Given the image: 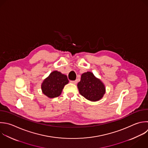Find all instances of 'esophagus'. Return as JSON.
Wrapping results in <instances>:
<instances>
[{"instance_id": "obj_1", "label": "esophagus", "mask_w": 148, "mask_h": 148, "mask_svg": "<svg viewBox=\"0 0 148 148\" xmlns=\"http://www.w3.org/2000/svg\"><path fill=\"white\" fill-rule=\"evenodd\" d=\"M70 82L71 83H73V84H76L77 83V81L76 80H71Z\"/></svg>"}]
</instances>
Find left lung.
Instances as JSON below:
<instances>
[{
  "label": "left lung",
  "instance_id": "obj_1",
  "mask_svg": "<svg viewBox=\"0 0 148 148\" xmlns=\"http://www.w3.org/2000/svg\"><path fill=\"white\" fill-rule=\"evenodd\" d=\"M77 87L79 93L82 96L93 102L100 100L105 93V87L103 83L90 72H87L82 75Z\"/></svg>",
  "mask_w": 148,
  "mask_h": 148
}]
</instances>
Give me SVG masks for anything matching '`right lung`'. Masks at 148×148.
Returning <instances> with one entry per match:
<instances>
[{
  "instance_id": "obj_1",
  "label": "right lung",
  "mask_w": 148,
  "mask_h": 148,
  "mask_svg": "<svg viewBox=\"0 0 148 148\" xmlns=\"http://www.w3.org/2000/svg\"><path fill=\"white\" fill-rule=\"evenodd\" d=\"M68 83L69 80L65 75L55 71L43 80L41 88L45 95L53 98L60 96L65 85Z\"/></svg>"
}]
</instances>
